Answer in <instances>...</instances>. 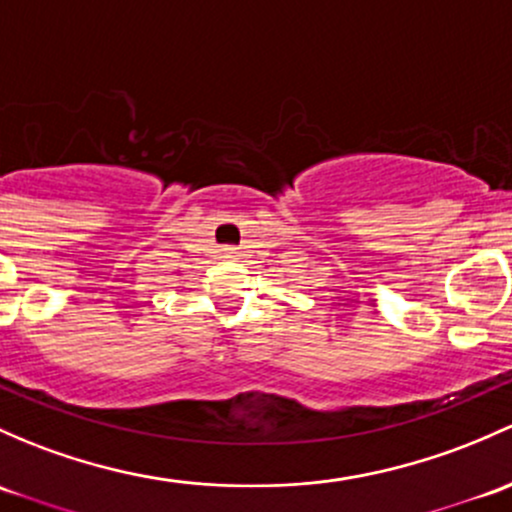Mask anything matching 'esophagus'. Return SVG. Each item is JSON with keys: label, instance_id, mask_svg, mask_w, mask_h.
Instances as JSON below:
<instances>
[{"label": "esophagus", "instance_id": "1", "mask_svg": "<svg viewBox=\"0 0 512 512\" xmlns=\"http://www.w3.org/2000/svg\"><path fill=\"white\" fill-rule=\"evenodd\" d=\"M223 255L225 257H238V247H223Z\"/></svg>", "mask_w": 512, "mask_h": 512}]
</instances>
